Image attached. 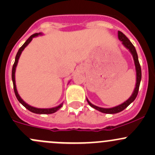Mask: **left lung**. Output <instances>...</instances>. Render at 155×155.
I'll list each match as a JSON object with an SVG mask.
<instances>
[{
  "instance_id": "8db88e82",
  "label": "left lung",
  "mask_w": 155,
  "mask_h": 155,
  "mask_svg": "<svg viewBox=\"0 0 155 155\" xmlns=\"http://www.w3.org/2000/svg\"><path fill=\"white\" fill-rule=\"evenodd\" d=\"M118 37L120 41H121L122 44L124 46V47L127 48L128 50H129V51L131 53V54L133 55V58H134V64H135V68H136V73H137V82H136L135 88H134V92H133V94H131V96L126 101H124L123 104H120V105L117 106V107H112V108H102V107H97V106L92 104L87 98V103H88V104L91 106V107L94 108V109H97V110L100 111V112H103V113H107V114L118 113V112H121V111L124 110V109H126V108L131 103L134 102V100H135L136 97H137V94H138L139 87H140V82H141V79H142L141 67H140V62H139L138 55H137V51H136L135 47H134V46L132 44V43L128 40L127 37L122 32L118 31Z\"/></svg>"
}]
</instances>
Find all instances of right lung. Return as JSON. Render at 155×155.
I'll return each mask as SVG.
<instances>
[{"mask_svg":"<svg viewBox=\"0 0 155 155\" xmlns=\"http://www.w3.org/2000/svg\"><path fill=\"white\" fill-rule=\"evenodd\" d=\"M42 34H43L42 33H36V34H32V35H31V37H30L29 38L26 40L25 43L24 44L21 46V47L18 49V52H17V54H16V56H15V62H14V64H13V66H12V83H13V88H14V92H15V97H16L17 100L19 101L20 104H22V105L24 106L26 109H28V110L31 111V112H34V113H36V114H52V113H54V112H57L58 109H60L62 107V106H63L64 103H61L60 105L57 106V107H55L48 108V109H41V108H36L34 107H31V106H30L28 104H26V103L22 99H21V97H20L19 94H18V91H17V89H16V85H15V69H16L17 64H18V59H19V57H20V55H21V52H22L23 50L25 49V48L26 46H27L28 45L31 43V40H32V39L34 38V37H38L39 35H42Z\"/></svg>","mask_w":155,"mask_h":155,"instance_id":"right-lung-1","label":"right lung"}]
</instances>
